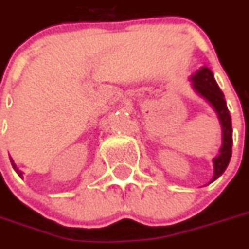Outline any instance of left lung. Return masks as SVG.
Segmentation results:
<instances>
[{"mask_svg":"<svg viewBox=\"0 0 249 249\" xmlns=\"http://www.w3.org/2000/svg\"><path fill=\"white\" fill-rule=\"evenodd\" d=\"M190 79L191 86L195 89V92L199 93L213 106L218 114V118L220 120V124H222L223 145L219 151V155L214 159V176L210 181L213 182L224 173V170L227 169L229 161H231V145H233L231 114H229L228 107H227L224 94L220 90L219 86L216 84L213 73L209 68H201L191 76Z\"/></svg>","mask_w":249,"mask_h":249,"instance_id":"1","label":"left lung"}]
</instances>
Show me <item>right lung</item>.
<instances>
[{"label":"right lung","instance_id":"right-lung-1","mask_svg":"<svg viewBox=\"0 0 249 249\" xmlns=\"http://www.w3.org/2000/svg\"><path fill=\"white\" fill-rule=\"evenodd\" d=\"M10 160H11V165H12V167H14V169H15V171H16V173L18 174V176H22V173H21L20 170H18V167H16V165H15V163H14V160H12L11 157H10Z\"/></svg>","mask_w":249,"mask_h":249}]
</instances>
